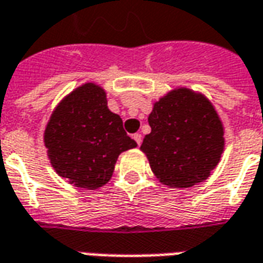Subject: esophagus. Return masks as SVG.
<instances>
[{
	"instance_id": "1",
	"label": "esophagus",
	"mask_w": 263,
	"mask_h": 263,
	"mask_svg": "<svg viewBox=\"0 0 263 263\" xmlns=\"http://www.w3.org/2000/svg\"><path fill=\"white\" fill-rule=\"evenodd\" d=\"M132 138L135 139V142H137L138 145H141V143H142V135H141V134H134Z\"/></svg>"
}]
</instances>
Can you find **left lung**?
<instances>
[{"instance_id":"left-lung-1","label":"left lung","mask_w":263,"mask_h":263,"mask_svg":"<svg viewBox=\"0 0 263 263\" xmlns=\"http://www.w3.org/2000/svg\"><path fill=\"white\" fill-rule=\"evenodd\" d=\"M151 134L141 151L156 179L171 189L207 180L226 148L224 124L203 92L176 87L155 101L148 117Z\"/></svg>"}]
</instances>
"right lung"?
<instances>
[{"label":"right lung","mask_w":263,"mask_h":263,"mask_svg":"<svg viewBox=\"0 0 263 263\" xmlns=\"http://www.w3.org/2000/svg\"><path fill=\"white\" fill-rule=\"evenodd\" d=\"M50 165L76 187L96 190L109 182L122 152L137 148L122 120L109 111L107 92L87 81L66 94L43 132Z\"/></svg>","instance_id":"obj_1"}]
</instances>
